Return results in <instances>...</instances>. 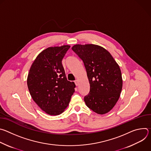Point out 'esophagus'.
<instances>
[{
	"label": "esophagus",
	"instance_id": "1",
	"mask_svg": "<svg viewBox=\"0 0 151 151\" xmlns=\"http://www.w3.org/2000/svg\"><path fill=\"white\" fill-rule=\"evenodd\" d=\"M78 80H76V81H75V85H78Z\"/></svg>",
	"mask_w": 151,
	"mask_h": 151
}]
</instances>
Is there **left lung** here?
<instances>
[{
    "label": "left lung",
    "instance_id": "left-lung-1",
    "mask_svg": "<svg viewBox=\"0 0 151 151\" xmlns=\"http://www.w3.org/2000/svg\"><path fill=\"white\" fill-rule=\"evenodd\" d=\"M72 50L82 60L90 85L89 93L84 97L86 105L98 114L109 112L122 87L118 64L108 51L99 45L78 44Z\"/></svg>",
    "mask_w": 151,
    "mask_h": 151
}]
</instances>
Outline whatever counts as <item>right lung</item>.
I'll return each instance as SVG.
<instances>
[{
	"mask_svg": "<svg viewBox=\"0 0 151 151\" xmlns=\"http://www.w3.org/2000/svg\"><path fill=\"white\" fill-rule=\"evenodd\" d=\"M70 47H50L42 51L29 72L27 86L30 94L40 108L50 115L61 114L75 92V83L67 80L61 63Z\"/></svg>",
	"mask_w": 151,
	"mask_h": 151,
	"instance_id": "obj_1",
	"label": "right lung"
}]
</instances>
